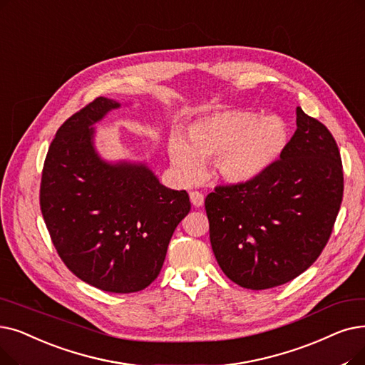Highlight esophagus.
<instances>
[{
  "label": "esophagus",
  "instance_id": "obj_1",
  "mask_svg": "<svg viewBox=\"0 0 365 365\" xmlns=\"http://www.w3.org/2000/svg\"><path fill=\"white\" fill-rule=\"evenodd\" d=\"M189 198H191V202L194 207H201V205L204 204V195L201 192H197V191L189 192Z\"/></svg>",
  "mask_w": 365,
  "mask_h": 365
}]
</instances>
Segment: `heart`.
Segmentation results:
<instances>
[{
    "mask_svg": "<svg viewBox=\"0 0 365 365\" xmlns=\"http://www.w3.org/2000/svg\"><path fill=\"white\" fill-rule=\"evenodd\" d=\"M288 143V125L280 116L222 108L189 125L187 141L174 131L168 155L171 165L186 182L201 176L202 161H215L220 180L242 186L270 170Z\"/></svg>",
    "mask_w": 365,
    "mask_h": 365,
    "instance_id": "1",
    "label": "heart"
}]
</instances>
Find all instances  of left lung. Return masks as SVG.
<instances>
[{
  "label": "left lung",
  "instance_id": "obj_1",
  "mask_svg": "<svg viewBox=\"0 0 365 365\" xmlns=\"http://www.w3.org/2000/svg\"><path fill=\"white\" fill-rule=\"evenodd\" d=\"M343 198V168L327 126L297 107V131L257 180L205 197L222 272L247 289L287 283L318 259Z\"/></svg>",
  "mask_w": 365,
  "mask_h": 365
}]
</instances>
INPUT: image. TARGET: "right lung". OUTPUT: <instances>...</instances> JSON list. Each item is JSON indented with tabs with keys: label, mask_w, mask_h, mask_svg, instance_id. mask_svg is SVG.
<instances>
[{
	"label": "right lung",
	"mask_w": 365,
	"mask_h": 365,
	"mask_svg": "<svg viewBox=\"0 0 365 365\" xmlns=\"http://www.w3.org/2000/svg\"><path fill=\"white\" fill-rule=\"evenodd\" d=\"M120 106L100 97L61 125L44 161L40 205L58 255L78 279L130 294L160 274L191 201L161 185L146 163L98 153L93 125Z\"/></svg>",
	"instance_id": "right-lung-1"
}]
</instances>
